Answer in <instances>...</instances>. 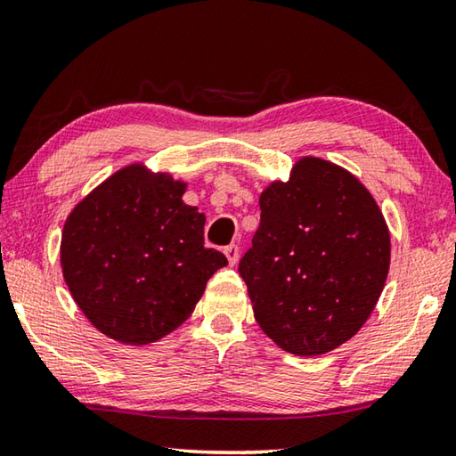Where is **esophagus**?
<instances>
[{
    "instance_id": "esophagus-1",
    "label": "esophagus",
    "mask_w": 456,
    "mask_h": 456,
    "mask_svg": "<svg viewBox=\"0 0 456 456\" xmlns=\"http://www.w3.org/2000/svg\"><path fill=\"white\" fill-rule=\"evenodd\" d=\"M224 254H226V257H228L230 265H234V264L238 262V257H240V248H238L236 244H230V246L224 248Z\"/></svg>"
}]
</instances>
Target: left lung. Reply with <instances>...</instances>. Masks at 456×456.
Listing matches in <instances>:
<instances>
[{
	"instance_id": "1",
	"label": "left lung",
	"mask_w": 456,
	"mask_h": 456,
	"mask_svg": "<svg viewBox=\"0 0 456 456\" xmlns=\"http://www.w3.org/2000/svg\"><path fill=\"white\" fill-rule=\"evenodd\" d=\"M260 228L238 264L262 331L294 355H322L354 338L389 272L379 206L347 170L302 159L260 196Z\"/></svg>"
}]
</instances>
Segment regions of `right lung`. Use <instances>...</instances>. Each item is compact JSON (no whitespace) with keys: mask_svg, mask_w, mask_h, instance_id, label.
<instances>
[{"mask_svg":"<svg viewBox=\"0 0 456 456\" xmlns=\"http://www.w3.org/2000/svg\"><path fill=\"white\" fill-rule=\"evenodd\" d=\"M186 184L126 167L67 218L63 276L89 322L144 346L188 320L226 256L204 246V214L183 202Z\"/></svg>","mask_w":456,"mask_h":456,"instance_id":"1","label":"right lung"}]
</instances>
